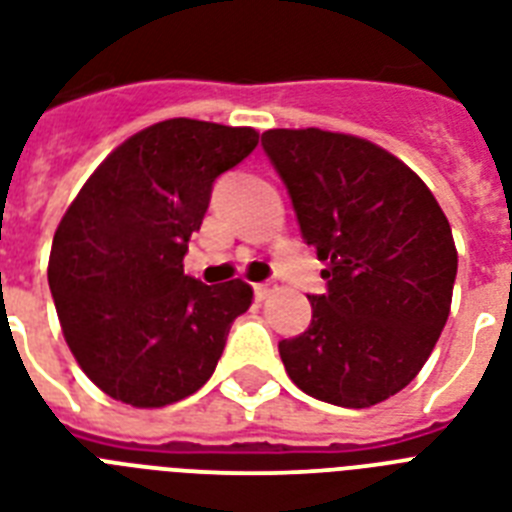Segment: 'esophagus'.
<instances>
[{
    "mask_svg": "<svg viewBox=\"0 0 512 512\" xmlns=\"http://www.w3.org/2000/svg\"><path fill=\"white\" fill-rule=\"evenodd\" d=\"M268 294H270V284H255V297L260 299V302H263Z\"/></svg>",
    "mask_w": 512,
    "mask_h": 512,
    "instance_id": "esophagus-1",
    "label": "esophagus"
}]
</instances>
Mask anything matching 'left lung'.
I'll use <instances>...</instances> for the list:
<instances>
[{"label": "left lung", "mask_w": 512, "mask_h": 512, "mask_svg": "<svg viewBox=\"0 0 512 512\" xmlns=\"http://www.w3.org/2000/svg\"><path fill=\"white\" fill-rule=\"evenodd\" d=\"M263 149L286 184L299 231L326 263L313 321L278 342L305 394L371 407L405 389L450 315L458 249L447 215L386 149L321 128H273Z\"/></svg>", "instance_id": "8db88e82"}]
</instances>
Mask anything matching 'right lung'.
Segmentation results:
<instances>
[{
    "label": "right lung",
    "mask_w": 512,
    "mask_h": 512,
    "mask_svg": "<svg viewBox=\"0 0 512 512\" xmlns=\"http://www.w3.org/2000/svg\"><path fill=\"white\" fill-rule=\"evenodd\" d=\"M255 147V128L162 120L110 152L62 215L49 289L70 352L112 400L165 407L213 376L252 286L202 284L184 255L215 178Z\"/></svg>",
    "instance_id": "add662e5"
}]
</instances>
